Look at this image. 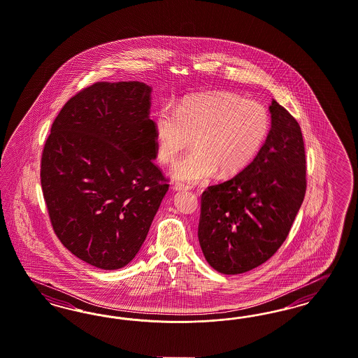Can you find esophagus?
Instances as JSON below:
<instances>
[{"label": "esophagus", "mask_w": 358, "mask_h": 358, "mask_svg": "<svg viewBox=\"0 0 358 358\" xmlns=\"http://www.w3.org/2000/svg\"><path fill=\"white\" fill-rule=\"evenodd\" d=\"M173 191H187L188 189V187L185 185H182V183H173Z\"/></svg>", "instance_id": "esophagus-1"}]
</instances>
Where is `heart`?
Instances as JSON below:
<instances>
[{
  "label": "heart",
  "mask_w": 358,
  "mask_h": 358,
  "mask_svg": "<svg viewBox=\"0 0 358 358\" xmlns=\"http://www.w3.org/2000/svg\"><path fill=\"white\" fill-rule=\"evenodd\" d=\"M158 159L173 162L191 143L195 148L176 160L173 179L199 185L243 173L262 151L271 133V115L262 103L228 92L192 94L176 108L159 107L154 118Z\"/></svg>",
  "instance_id": "b5f03b06"
}]
</instances>
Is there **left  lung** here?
<instances>
[{"instance_id": "1", "label": "left lung", "mask_w": 358, "mask_h": 358, "mask_svg": "<svg viewBox=\"0 0 358 358\" xmlns=\"http://www.w3.org/2000/svg\"><path fill=\"white\" fill-rule=\"evenodd\" d=\"M269 113L271 133L256 159L201 196L199 244L207 263L223 275L248 272L272 257L304 200L301 129L275 99Z\"/></svg>"}]
</instances>
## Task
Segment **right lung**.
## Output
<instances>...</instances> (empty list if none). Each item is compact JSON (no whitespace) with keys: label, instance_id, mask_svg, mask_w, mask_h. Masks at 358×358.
<instances>
[{"label":"right lung","instance_id":"right-lung-1","mask_svg":"<svg viewBox=\"0 0 358 358\" xmlns=\"http://www.w3.org/2000/svg\"><path fill=\"white\" fill-rule=\"evenodd\" d=\"M151 86L96 82L54 120L41 185L54 232L87 264H129L146 240L169 185L157 158Z\"/></svg>","mask_w":358,"mask_h":358}]
</instances>
